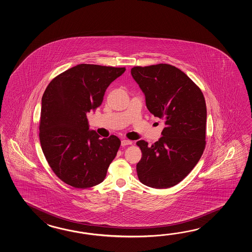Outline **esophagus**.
<instances>
[{
  "label": "esophagus",
  "instance_id": "1",
  "mask_svg": "<svg viewBox=\"0 0 252 252\" xmlns=\"http://www.w3.org/2000/svg\"><path fill=\"white\" fill-rule=\"evenodd\" d=\"M132 144V141L129 139H124L122 140V146H127V145Z\"/></svg>",
  "mask_w": 252,
  "mask_h": 252
}]
</instances>
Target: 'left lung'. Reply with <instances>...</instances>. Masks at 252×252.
<instances>
[{
    "label": "left lung",
    "instance_id": "1",
    "mask_svg": "<svg viewBox=\"0 0 252 252\" xmlns=\"http://www.w3.org/2000/svg\"><path fill=\"white\" fill-rule=\"evenodd\" d=\"M130 73L145 94L148 110L166 125L154 144L137 142L142 152L138 177L150 188H171L192 171L203 155L207 115L204 94L171 64L134 66Z\"/></svg>",
    "mask_w": 252,
    "mask_h": 252
}]
</instances>
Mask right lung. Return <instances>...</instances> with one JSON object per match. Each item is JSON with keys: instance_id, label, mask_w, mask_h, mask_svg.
I'll return each mask as SVG.
<instances>
[{"instance_id": "add662e5", "label": "right lung", "mask_w": 252, "mask_h": 252, "mask_svg": "<svg viewBox=\"0 0 252 252\" xmlns=\"http://www.w3.org/2000/svg\"><path fill=\"white\" fill-rule=\"evenodd\" d=\"M125 67L80 64L56 76L41 99L39 139L54 173L75 188L102 183L116 157L121 140L101 139L89 129L87 113L102 104L110 84Z\"/></svg>"}]
</instances>
